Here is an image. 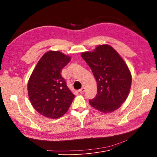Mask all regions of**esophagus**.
<instances>
[{
    "label": "esophagus",
    "instance_id": "esophagus-1",
    "mask_svg": "<svg viewBox=\"0 0 157 157\" xmlns=\"http://www.w3.org/2000/svg\"><path fill=\"white\" fill-rule=\"evenodd\" d=\"M78 92H79L80 93H83V92H85V88H84V87H82V88H80V89L78 90Z\"/></svg>",
    "mask_w": 157,
    "mask_h": 157
}]
</instances>
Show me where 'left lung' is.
<instances>
[{
    "label": "left lung",
    "mask_w": 157,
    "mask_h": 157,
    "mask_svg": "<svg viewBox=\"0 0 157 157\" xmlns=\"http://www.w3.org/2000/svg\"><path fill=\"white\" fill-rule=\"evenodd\" d=\"M97 82V95L90 99L92 107L102 113L119 108L129 94L132 76L124 61L107 44L99 45L94 52L81 54Z\"/></svg>",
    "instance_id": "8db88e82"
}]
</instances>
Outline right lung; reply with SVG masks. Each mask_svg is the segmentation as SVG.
Segmentation results:
<instances>
[{
	"label": "right lung",
	"mask_w": 157,
	"mask_h": 157,
	"mask_svg": "<svg viewBox=\"0 0 157 157\" xmlns=\"http://www.w3.org/2000/svg\"><path fill=\"white\" fill-rule=\"evenodd\" d=\"M71 60L59 51L42 56L33 70L27 84L33 107L40 115L58 118L68 111L75 96L70 91L61 71Z\"/></svg>",
	"instance_id": "right-lung-1"
}]
</instances>
